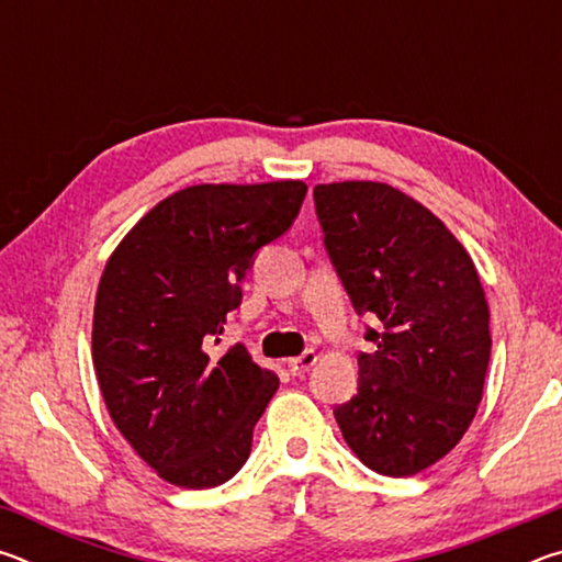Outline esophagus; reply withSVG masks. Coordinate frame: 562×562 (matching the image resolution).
I'll use <instances>...</instances> for the list:
<instances>
[{
	"label": "esophagus",
	"mask_w": 562,
	"mask_h": 562,
	"mask_svg": "<svg viewBox=\"0 0 562 562\" xmlns=\"http://www.w3.org/2000/svg\"><path fill=\"white\" fill-rule=\"evenodd\" d=\"M317 361V355L315 351H302L300 357H294V359H290L288 361V367H290V372H292V376H302L304 372H307V369L315 364Z\"/></svg>",
	"instance_id": "1"
}]
</instances>
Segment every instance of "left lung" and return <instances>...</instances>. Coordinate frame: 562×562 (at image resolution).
<instances>
[{
    "instance_id": "8db88e82",
    "label": "left lung",
    "mask_w": 562,
    "mask_h": 562,
    "mask_svg": "<svg viewBox=\"0 0 562 562\" xmlns=\"http://www.w3.org/2000/svg\"><path fill=\"white\" fill-rule=\"evenodd\" d=\"M315 211L351 307L376 322L335 418L367 469L414 475L463 439L481 404L491 331L479 272L439 217L386 183L317 186Z\"/></svg>"
}]
</instances>
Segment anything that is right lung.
<instances>
[{"label": "right lung", "mask_w": 562, "mask_h": 562, "mask_svg": "<svg viewBox=\"0 0 562 562\" xmlns=\"http://www.w3.org/2000/svg\"><path fill=\"white\" fill-rule=\"evenodd\" d=\"M307 186H190L123 237L93 307V367L113 424L180 488L243 469L280 379L243 345L213 355L260 247L297 217Z\"/></svg>", "instance_id": "1"}]
</instances>
